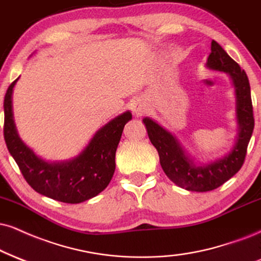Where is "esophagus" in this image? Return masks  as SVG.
Instances as JSON below:
<instances>
[{
  "mask_svg": "<svg viewBox=\"0 0 261 261\" xmlns=\"http://www.w3.org/2000/svg\"><path fill=\"white\" fill-rule=\"evenodd\" d=\"M132 111L136 115H143L144 112H145V106L141 104L140 101H136L132 105Z\"/></svg>",
  "mask_w": 261,
  "mask_h": 261,
  "instance_id": "esophagus-1",
  "label": "esophagus"
}]
</instances>
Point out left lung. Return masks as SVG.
Listing matches in <instances>:
<instances>
[{"label": "left lung", "instance_id": "obj_1", "mask_svg": "<svg viewBox=\"0 0 261 261\" xmlns=\"http://www.w3.org/2000/svg\"><path fill=\"white\" fill-rule=\"evenodd\" d=\"M211 49L207 66L229 73L236 87L240 133L229 155L209 165L195 166L185 155L178 140L169 132L163 129L150 118L146 117L143 120L146 125L150 141L159 152L160 163L167 176L180 188L198 192L211 191L219 188L239 172L246 160L247 147L254 129L253 104L248 76L217 41H212Z\"/></svg>", "mask_w": 261, "mask_h": 261}]
</instances>
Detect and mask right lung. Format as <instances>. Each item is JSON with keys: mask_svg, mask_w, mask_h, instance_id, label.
Wrapping results in <instances>:
<instances>
[{"mask_svg": "<svg viewBox=\"0 0 261 261\" xmlns=\"http://www.w3.org/2000/svg\"><path fill=\"white\" fill-rule=\"evenodd\" d=\"M11 83L5 95L3 137L22 176L38 194L64 202L80 203L94 197L109 185L115 172V155L124 124L132 120L124 112L100 128L88 146L72 161L49 163L38 159L18 137L12 114Z\"/></svg>", "mask_w": 261, "mask_h": 261, "instance_id": "1", "label": "right lung"}]
</instances>
